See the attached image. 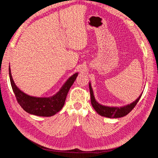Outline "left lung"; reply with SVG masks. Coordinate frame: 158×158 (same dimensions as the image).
<instances>
[{
  "label": "left lung",
  "mask_w": 158,
  "mask_h": 158,
  "mask_svg": "<svg viewBox=\"0 0 158 158\" xmlns=\"http://www.w3.org/2000/svg\"><path fill=\"white\" fill-rule=\"evenodd\" d=\"M90 98H91V103H92L94 109L101 116L106 117L108 118H120L127 115L130 113L132 110L136 106V105L140 99L142 93L140 94L139 97L135 100V102L131 104H128L123 107H108L105 106L103 105L99 104L95 99L94 95L93 89L91 84L89 83Z\"/></svg>",
  "instance_id": "left-lung-1"
}]
</instances>
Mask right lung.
I'll use <instances>...</instances> for the list:
<instances>
[{
	"instance_id": "right-lung-1",
	"label": "right lung",
	"mask_w": 158,
	"mask_h": 158,
	"mask_svg": "<svg viewBox=\"0 0 158 158\" xmlns=\"http://www.w3.org/2000/svg\"><path fill=\"white\" fill-rule=\"evenodd\" d=\"M78 73H75L67 80L60 89L49 98H37L30 96L19 89L14 83L9 66V76L13 92L18 103L27 113L40 117L54 115L63 108L69 91L76 80Z\"/></svg>"
}]
</instances>
